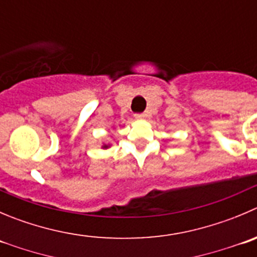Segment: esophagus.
Wrapping results in <instances>:
<instances>
[{"mask_svg": "<svg viewBox=\"0 0 257 257\" xmlns=\"http://www.w3.org/2000/svg\"><path fill=\"white\" fill-rule=\"evenodd\" d=\"M146 117L145 113H136L135 114V118L136 119H144Z\"/></svg>", "mask_w": 257, "mask_h": 257, "instance_id": "1", "label": "esophagus"}]
</instances>
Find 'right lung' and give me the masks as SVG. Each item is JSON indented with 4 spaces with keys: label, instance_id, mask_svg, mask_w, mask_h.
Here are the masks:
<instances>
[{
    "label": "right lung",
    "instance_id": "obj_1",
    "mask_svg": "<svg viewBox=\"0 0 257 257\" xmlns=\"http://www.w3.org/2000/svg\"><path fill=\"white\" fill-rule=\"evenodd\" d=\"M108 146H109V145H103V146H102V148H103V149H107V148H108Z\"/></svg>",
    "mask_w": 257,
    "mask_h": 257
}]
</instances>
